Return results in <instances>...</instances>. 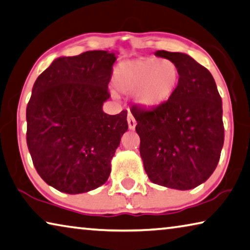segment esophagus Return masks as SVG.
<instances>
[{"instance_id":"34e87169","label":"esophagus","mask_w":250,"mask_h":250,"mask_svg":"<svg viewBox=\"0 0 250 250\" xmlns=\"http://www.w3.org/2000/svg\"><path fill=\"white\" fill-rule=\"evenodd\" d=\"M126 120H128V125H129V129L130 130H133L134 128H136L137 121H136V119L133 118L131 112L128 113V118H126Z\"/></svg>"}]
</instances>
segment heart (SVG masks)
I'll return each mask as SVG.
<instances>
[{"label":"heart","instance_id":"b5f03b06","mask_svg":"<svg viewBox=\"0 0 250 250\" xmlns=\"http://www.w3.org/2000/svg\"><path fill=\"white\" fill-rule=\"evenodd\" d=\"M180 72L168 59L141 58L119 64L113 82L122 93H134V101L145 108L167 102L179 83Z\"/></svg>","mask_w":250,"mask_h":250}]
</instances>
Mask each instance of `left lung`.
<instances>
[{"mask_svg": "<svg viewBox=\"0 0 250 250\" xmlns=\"http://www.w3.org/2000/svg\"><path fill=\"white\" fill-rule=\"evenodd\" d=\"M175 62L179 83L167 102L152 109L132 106L140 156L149 179L189 190L212 175L224 146L223 102L211 73L188 54L157 51Z\"/></svg>", "mask_w": 250, "mask_h": 250, "instance_id": "obj_1", "label": "left lung"}]
</instances>
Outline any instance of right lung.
Listing matches in <instances>:
<instances>
[{"label": "right lung", "mask_w": 250, "mask_h": 250, "mask_svg": "<svg viewBox=\"0 0 250 250\" xmlns=\"http://www.w3.org/2000/svg\"><path fill=\"white\" fill-rule=\"evenodd\" d=\"M117 55L86 51L55 59L34 82L26 106V144L47 185L77 195L110 176L111 160L128 130L126 111L110 116L102 105Z\"/></svg>", "instance_id": "right-lung-1"}]
</instances>
